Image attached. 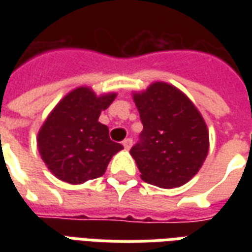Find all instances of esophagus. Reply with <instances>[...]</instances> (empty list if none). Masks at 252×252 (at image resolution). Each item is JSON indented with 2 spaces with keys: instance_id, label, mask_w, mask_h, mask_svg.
<instances>
[{
  "instance_id": "esophagus-1",
  "label": "esophagus",
  "mask_w": 252,
  "mask_h": 252,
  "mask_svg": "<svg viewBox=\"0 0 252 252\" xmlns=\"http://www.w3.org/2000/svg\"><path fill=\"white\" fill-rule=\"evenodd\" d=\"M123 146H124V148H126V150H129V148L132 147V139H131V137L126 139V140L123 142Z\"/></svg>"
}]
</instances>
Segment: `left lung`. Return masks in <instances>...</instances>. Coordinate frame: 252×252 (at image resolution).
Wrapping results in <instances>:
<instances>
[{
    "label": "left lung",
    "mask_w": 252,
    "mask_h": 252,
    "mask_svg": "<svg viewBox=\"0 0 252 252\" xmlns=\"http://www.w3.org/2000/svg\"><path fill=\"white\" fill-rule=\"evenodd\" d=\"M143 131L131 148L142 180L163 189L191 180L209 148L202 116L185 94L169 83L155 82L133 94Z\"/></svg>",
    "instance_id": "1"
}]
</instances>
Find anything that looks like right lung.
Wrapping results in <instances>:
<instances>
[{"label":"right lung","instance_id":"1","mask_svg":"<svg viewBox=\"0 0 252 252\" xmlns=\"http://www.w3.org/2000/svg\"><path fill=\"white\" fill-rule=\"evenodd\" d=\"M115 93L97 97L89 88H78L55 106L41 126L37 147L47 167L61 181L77 185L104 174L120 143L112 142L101 112Z\"/></svg>","mask_w":252,"mask_h":252}]
</instances>
